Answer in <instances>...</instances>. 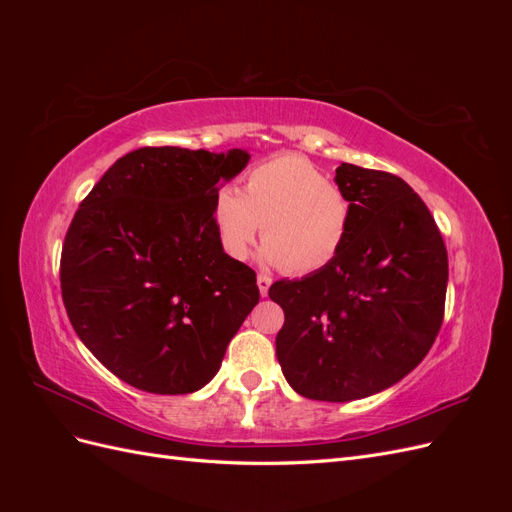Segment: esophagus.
Wrapping results in <instances>:
<instances>
[{
  "mask_svg": "<svg viewBox=\"0 0 512 512\" xmlns=\"http://www.w3.org/2000/svg\"><path fill=\"white\" fill-rule=\"evenodd\" d=\"M256 284H258V290H260L262 297H267V294H269V286H271V277L265 275V273H260V275L256 277Z\"/></svg>",
  "mask_w": 512,
  "mask_h": 512,
  "instance_id": "esophagus-1",
  "label": "esophagus"
}]
</instances>
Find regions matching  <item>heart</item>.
<instances>
[{"label":"heart","instance_id":"1","mask_svg":"<svg viewBox=\"0 0 512 512\" xmlns=\"http://www.w3.org/2000/svg\"><path fill=\"white\" fill-rule=\"evenodd\" d=\"M213 224L230 260L250 256L262 224L260 260L309 275L342 254L352 207L344 190L329 183L314 162L286 153L252 168L243 194L230 185L220 188L213 200Z\"/></svg>","mask_w":512,"mask_h":512}]
</instances>
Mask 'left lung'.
I'll return each mask as SVG.
<instances>
[{"label":"left lung","instance_id":"left-lung-1","mask_svg":"<svg viewBox=\"0 0 512 512\" xmlns=\"http://www.w3.org/2000/svg\"><path fill=\"white\" fill-rule=\"evenodd\" d=\"M352 207L342 254L269 297L284 309L275 354L294 391L352 401L389 389L425 359L442 327L448 256L429 209L384 170L342 162Z\"/></svg>","mask_w":512,"mask_h":512}]
</instances>
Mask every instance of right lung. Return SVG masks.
<instances>
[{
    "label": "right lung",
    "mask_w": 512,
    "mask_h": 512,
    "mask_svg": "<svg viewBox=\"0 0 512 512\" xmlns=\"http://www.w3.org/2000/svg\"><path fill=\"white\" fill-rule=\"evenodd\" d=\"M250 153L143 147L106 170L61 250V297L89 352L134 389L194 393L260 299L213 224L220 181Z\"/></svg>",
    "instance_id": "right-lung-1"
}]
</instances>
